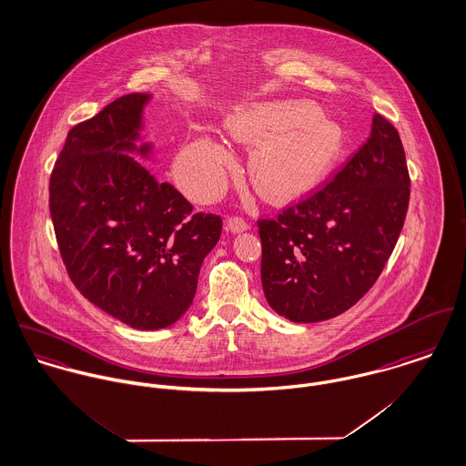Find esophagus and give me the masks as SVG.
Wrapping results in <instances>:
<instances>
[{
    "label": "esophagus",
    "instance_id": "1",
    "mask_svg": "<svg viewBox=\"0 0 466 466\" xmlns=\"http://www.w3.org/2000/svg\"><path fill=\"white\" fill-rule=\"evenodd\" d=\"M227 228L230 230V232H245V230H248L250 228V223L243 218V216H232V218H228V221H227Z\"/></svg>",
    "mask_w": 466,
    "mask_h": 466
}]
</instances>
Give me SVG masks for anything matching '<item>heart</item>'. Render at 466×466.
Listing matches in <instances>:
<instances>
[{
  "instance_id": "heart-1",
  "label": "heart",
  "mask_w": 466,
  "mask_h": 466,
  "mask_svg": "<svg viewBox=\"0 0 466 466\" xmlns=\"http://www.w3.org/2000/svg\"><path fill=\"white\" fill-rule=\"evenodd\" d=\"M228 132L259 145L250 160L252 180L268 198L304 191L343 148L339 128L306 104H256L232 114ZM230 152L212 137H198L177 157V178L198 200L212 198L225 184Z\"/></svg>"
}]
</instances>
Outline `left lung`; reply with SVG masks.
I'll use <instances>...</instances> for the list:
<instances>
[{
    "instance_id": "left-lung-1",
    "label": "left lung",
    "mask_w": 466,
    "mask_h": 466,
    "mask_svg": "<svg viewBox=\"0 0 466 466\" xmlns=\"http://www.w3.org/2000/svg\"><path fill=\"white\" fill-rule=\"evenodd\" d=\"M397 128L380 114L330 180L273 219H258L260 280L269 308L310 323L358 304L391 256L410 206Z\"/></svg>"
}]
</instances>
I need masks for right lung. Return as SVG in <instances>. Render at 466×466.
<instances>
[{"label": "right lung", "instance_id": "right-lung-1", "mask_svg": "<svg viewBox=\"0 0 466 466\" xmlns=\"http://www.w3.org/2000/svg\"><path fill=\"white\" fill-rule=\"evenodd\" d=\"M150 95H125L75 125L53 166L50 212L76 289L119 321L156 330L189 309L198 273L221 236L167 182L123 152L136 147Z\"/></svg>", "mask_w": 466, "mask_h": 466}]
</instances>
